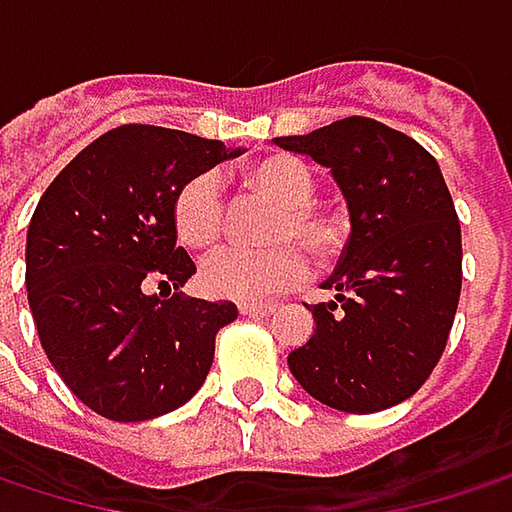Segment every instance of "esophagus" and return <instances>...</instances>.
I'll use <instances>...</instances> for the list:
<instances>
[{"mask_svg":"<svg viewBox=\"0 0 512 512\" xmlns=\"http://www.w3.org/2000/svg\"><path fill=\"white\" fill-rule=\"evenodd\" d=\"M272 311H275V305H269V302H240L243 317H266Z\"/></svg>","mask_w":512,"mask_h":512,"instance_id":"obj_1","label":"esophagus"}]
</instances>
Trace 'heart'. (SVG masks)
<instances>
[{
  "label": "heart",
  "mask_w": 512,
  "mask_h": 512,
  "mask_svg": "<svg viewBox=\"0 0 512 512\" xmlns=\"http://www.w3.org/2000/svg\"><path fill=\"white\" fill-rule=\"evenodd\" d=\"M243 186L275 204L263 222V249H222L201 263L198 281L204 293L219 299H266L296 287L308 275L306 246L314 255H332L344 228L317 207L314 171L293 154H269L243 168ZM174 234L186 249H210L225 231V204L213 174L189 177L171 201Z\"/></svg>",
  "instance_id": "heart-1"
}]
</instances>
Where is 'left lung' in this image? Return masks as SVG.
<instances>
[{"mask_svg": "<svg viewBox=\"0 0 512 512\" xmlns=\"http://www.w3.org/2000/svg\"><path fill=\"white\" fill-rule=\"evenodd\" d=\"M278 148L326 165L350 210V240L311 305L314 335L287 356L320 403L370 415L412 397L445 353L462 287V237L442 168L415 139L344 118Z\"/></svg>", "mask_w": 512, "mask_h": 512, "instance_id": "1", "label": "left lung"}]
</instances>
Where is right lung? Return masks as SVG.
Listing matches in <instances>:
<instances>
[{
  "instance_id": "obj_1",
  "label": "right lung",
  "mask_w": 512,
  "mask_h": 512,
  "mask_svg": "<svg viewBox=\"0 0 512 512\" xmlns=\"http://www.w3.org/2000/svg\"><path fill=\"white\" fill-rule=\"evenodd\" d=\"M237 154L183 130L124 124L73 156L38 201L29 308L52 367L97 415L151 421L204 385L216 332L237 320V305L162 299L195 275L171 201L189 177Z\"/></svg>"
}]
</instances>
